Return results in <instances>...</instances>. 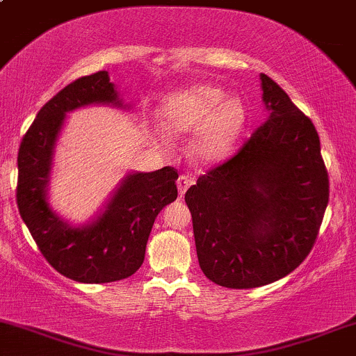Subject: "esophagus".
<instances>
[{
    "label": "esophagus",
    "mask_w": 356,
    "mask_h": 356,
    "mask_svg": "<svg viewBox=\"0 0 356 356\" xmlns=\"http://www.w3.org/2000/svg\"><path fill=\"white\" fill-rule=\"evenodd\" d=\"M192 182H194V181H192L189 175H181V177L177 179V189H179V195H181V197L184 194H186V191L189 189Z\"/></svg>",
    "instance_id": "1"
}]
</instances>
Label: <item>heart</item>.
<instances>
[{"label": "heart", "mask_w": 356, "mask_h": 356, "mask_svg": "<svg viewBox=\"0 0 356 356\" xmlns=\"http://www.w3.org/2000/svg\"><path fill=\"white\" fill-rule=\"evenodd\" d=\"M248 122V110L222 87L195 83L169 95L162 104L161 124L167 134H193L191 152L202 164H218L232 152Z\"/></svg>", "instance_id": "heart-1"}]
</instances>
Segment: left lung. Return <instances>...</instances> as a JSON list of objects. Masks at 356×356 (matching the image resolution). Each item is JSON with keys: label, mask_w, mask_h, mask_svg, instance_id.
I'll list each match as a JSON object with an SVG mask.
<instances>
[{"label": "left lung", "mask_w": 356, "mask_h": 356, "mask_svg": "<svg viewBox=\"0 0 356 356\" xmlns=\"http://www.w3.org/2000/svg\"><path fill=\"white\" fill-rule=\"evenodd\" d=\"M268 118L186 192L199 266L224 288L281 280L312 251L330 197L313 122L261 73Z\"/></svg>", "instance_id": "8db88e82"}]
</instances>
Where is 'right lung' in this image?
I'll return each mask as SVG.
<instances>
[{"label": "right lung", "mask_w": 356, "mask_h": 356, "mask_svg": "<svg viewBox=\"0 0 356 356\" xmlns=\"http://www.w3.org/2000/svg\"><path fill=\"white\" fill-rule=\"evenodd\" d=\"M88 105L129 110L118 97L108 72L81 76L43 105L18 152L19 216L42 254L60 275L79 283H112L142 266L154 220L177 199V172H130L112 192L104 209L81 226L65 220L48 199L53 157L68 112Z\"/></svg>", "instance_id": "right-lung-1"}]
</instances>
